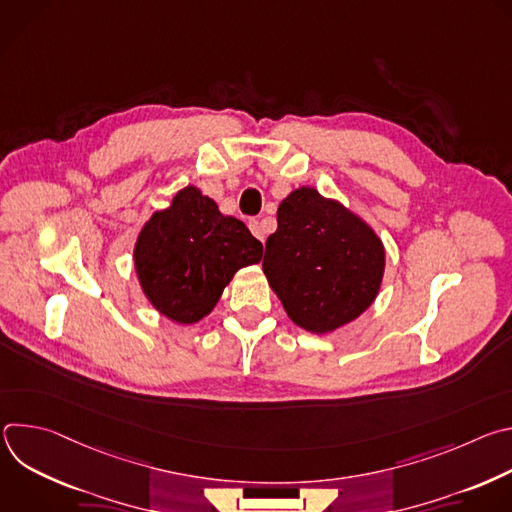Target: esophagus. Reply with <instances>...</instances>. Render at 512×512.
<instances>
[{"label":"esophagus","mask_w":512,"mask_h":512,"mask_svg":"<svg viewBox=\"0 0 512 512\" xmlns=\"http://www.w3.org/2000/svg\"><path fill=\"white\" fill-rule=\"evenodd\" d=\"M249 229H251V233L263 243V239H265V235H263V229H261V223L259 221H255V218H253V221H249Z\"/></svg>","instance_id":"obj_1"}]
</instances>
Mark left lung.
<instances>
[{
  "label": "left lung",
  "mask_w": 512,
  "mask_h": 512,
  "mask_svg": "<svg viewBox=\"0 0 512 512\" xmlns=\"http://www.w3.org/2000/svg\"><path fill=\"white\" fill-rule=\"evenodd\" d=\"M263 273L296 326L330 334L377 300L385 247L373 227L312 186L291 190L267 237Z\"/></svg>",
  "instance_id": "obj_1"
}]
</instances>
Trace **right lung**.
<instances>
[{
	"label": "right lung",
	"instance_id": "add662e5",
	"mask_svg": "<svg viewBox=\"0 0 512 512\" xmlns=\"http://www.w3.org/2000/svg\"><path fill=\"white\" fill-rule=\"evenodd\" d=\"M263 245L235 216H225L196 186L143 225L133 269L145 300L176 324H196L221 300L241 267L259 263Z\"/></svg>",
	"mask_w": 512,
	"mask_h": 512
}]
</instances>
